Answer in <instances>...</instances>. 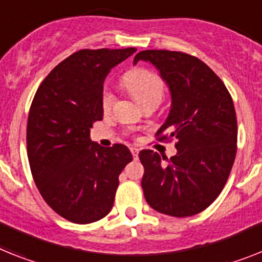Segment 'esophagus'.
I'll return each mask as SVG.
<instances>
[{
  "instance_id": "1",
  "label": "esophagus",
  "mask_w": 262,
  "mask_h": 262,
  "mask_svg": "<svg viewBox=\"0 0 262 262\" xmlns=\"http://www.w3.org/2000/svg\"><path fill=\"white\" fill-rule=\"evenodd\" d=\"M130 151H132V155H133V157H135V160H137V158H138V149L137 148H130Z\"/></svg>"
}]
</instances>
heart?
Wrapping results in <instances>:
<instances>
[{"label": "heart", "instance_id": "heart-1", "mask_svg": "<svg viewBox=\"0 0 262 262\" xmlns=\"http://www.w3.org/2000/svg\"><path fill=\"white\" fill-rule=\"evenodd\" d=\"M121 82L132 93V96L142 105L157 106L164 96L165 83L157 73L146 68H135L127 70L122 76ZM114 96L109 89H105L101 94V106L105 112L111 111Z\"/></svg>", "mask_w": 262, "mask_h": 262}]
</instances>
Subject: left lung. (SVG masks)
<instances>
[{"label": "left lung", "mask_w": 262, "mask_h": 262, "mask_svg": "<svg viewBox=\"0 0 262 262\" xmlns=\"http://www.w3.org/2000/svg\"><path fill=\"white\" fill-rule=\"evenodd\" d=\"M160 70L172 93L168 120L156 133L176 141L168 158L144 149L141 186L155 210L189 217L205 210L225 186L237 153V117L230 93L200 58L182 52L142 50L135 57Z\"/></svg>", "instance_id": "8db88e82"}]
</instances>
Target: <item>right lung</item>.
<instances>
[{
    "instance_id": "1",
    "label": "right lung",
    "mask_w": 262,
    "mask_h": 262,
    "mask_svg": "<svg viewBox=\"0 0 262 262\" xmlns=\"http://www.w3.org/2000/svg\"><path fill=\"white\" fill-rule=\"evenodd\" d=\"M136 50H78L45 77L32 101L26 149L33 180L46 204L70 223L104 219L113 208L118 176L133 160L122 144H93L89 132L104 116L105 77Z\"/></svg>"
}]
</instances>
